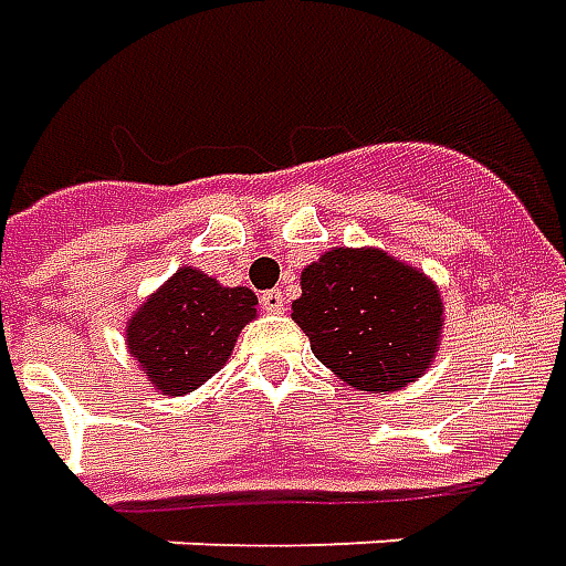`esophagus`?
Masks as SVG:
<instances>
[{
	"mask_svg": "<svg viewBox=\"0 0 566 566\" xmlns=\"http://www.w3.org/2000/svg\"><path fill=\"white\" fill-rule=\"evenodd\" d=\"M262 307L268 314H280L283 307H286V295L280 290H268L262 292Z\"/></svg>",
	"mask_w": 566,
	"mask_h": 566,
	"instance_id": "1",
	"label": "esophagus"
}]
</instances>
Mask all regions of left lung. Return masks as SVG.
<instances>
[{
	"label": "left lung",
	"instance_id": "left-lung-1",
	"mask_svg": "<svg viewBox=\"0 0 566 566\" xmlns=\"http://www.w3.org/2000/svg\"><path fill=\"white\" fill-rule=\"evenodd\" d=\"M292 319L311 350L356 390H399L432 366L442 298L380 250H332L302 271Z\"/></svg>",
	"mask_w": 566,
	"mask_h": 566
}]
</instances>
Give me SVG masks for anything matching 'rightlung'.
<instances>
[{
  "instance_id": "right-lung-1",
  "label": "right lung",
  "mask_w": 566,
  "mask_h": 566,
  "mask_svg": "<svg viewBox=\"0 0 566 566\" xmlns=\"http://www.w3.org/2000/svg\"><path fill=\"white\" fill-rule=\"evenodd\" d=\"M255 304L250 290H226L182 268L127 323L130 354L164 396L198 390L226 366L240 328L255 319Z\"/></svg>"
}]
</instances>
